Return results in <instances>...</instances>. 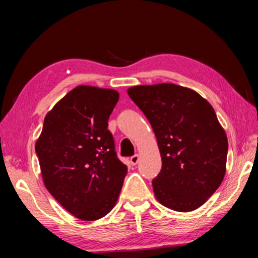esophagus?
Wrapping results in <instances>:
<instances>
[{"mask_svg":"<svg viewBox=\"0 0 258 258\" xmlns=\"http://www.w3.org/2000/svg\"><path fill=\"white\" fill-rule=\"evenodd\" d=\"M139 160H140L139 155H134V156L131 157V164H132L133 166L137 165L139 163Z\"/></svg>","mask_w":258,"mask_h":258,"instance_id":"esophagus-1","label":"esophagus"}]
</instances>
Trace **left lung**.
Wrapping results in <instances>:
<instances>
[{
	"label": "left lung",
	"instance_id": "8db88e82",
	"mask_svg": "<svg viewBox=\"0 0 258 258\" xmlns=\"http://www.w3.org/2000/svg\"><path fill=\"white\" fill-rule=\"evenodd\" d=\"M127 93L157 138L163 161L152 180L157 200L176 212L195 211L225 175L228 138L213 107L194 90L169 83L133 86Z\"/></svg>",
	"mask_w": 258,
	"mask_h": 258
}]
</instances>
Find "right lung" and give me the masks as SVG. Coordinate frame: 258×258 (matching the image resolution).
<instances>
[{
    "label": "right lung",
    "instance_id": "add662e5",
    "mask_svg": "<svg viewBox=\"0 0 258 258\" xmlns=\"http://www.w3.org/2000/svg\"><path fill=\"white\" fill-rule=\"evenodd\" d=\"M118 99L115 90L75 87L45 116L35 145L46 189L83 221L111 211L127 173L108 130Z\"/></svg>",
    "mask_w": 258,
    "mask_h": 258
}]
</instances>
